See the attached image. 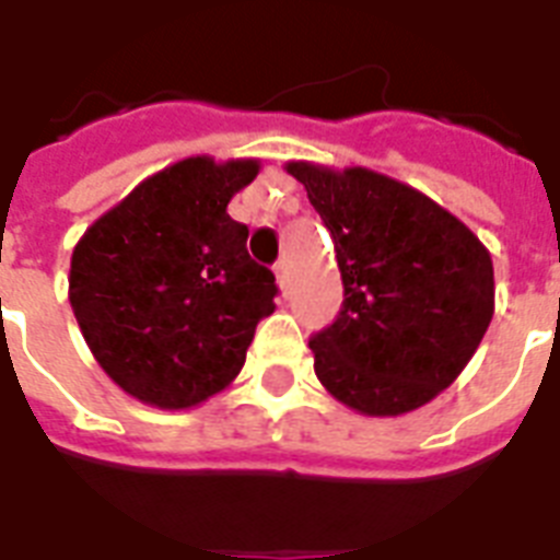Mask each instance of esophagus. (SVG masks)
I'll return each instance as SVG.
<instances>
[{
  "label": "esophagus",
  "instance_id": "esophagus-1",
  "mask_svg": "<svg viewBox=\"0 0 560 560\" xmlns=\"http://www.w3.org/2000/svg\"><path fill=\"white\" fill-rule=\"evenodd\" d=\"M276 284H279L281 296H288V264L284 261L276 264Z\"/></svg>",
  "mask_w": 560,
  "mask_h": 560
}]
</instances>
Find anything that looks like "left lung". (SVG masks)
Returning <instances> with one entry per match:
<instances>
[{
	"label": "left lung",
	"mask_w": 560,
	"mask_h": 560,
	"mask_svg": "<svg viewBox=\"0 0 560 560\" xmlns=\"http://www.w3.org/2000/svg\"><path fill=\"white\" fill-rule=\"evenodd\" d=\"M334 237L340 316L311 340L316 377L363 416H404L447 389L494 316V264L456 214L369 168L288 162Z\"/></svg>",
	"instance_id": "obj_1"
}]
</instances>
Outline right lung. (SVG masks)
Returning a JSON list of instances; mask_svg holds the SVG:
<instances>
[{"mask_svg": "<svg viewBox=\"0 0 560 560\" xmlns=\"http://www.w3.org/2000/svg\"><path fill=\"white\" fill-rule=\"evenodd\" d=\"M258 160L188 156L142 179L74 244L69 302L98 366L160 409L197 407L244 369L276 276L246 253L229 200Z\"/></svg>", "mask_w": 560, "mask_h": 560, "instance_id": "obj_1", "label": "right lung"}]
</instances>
